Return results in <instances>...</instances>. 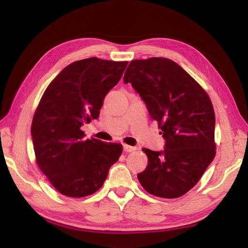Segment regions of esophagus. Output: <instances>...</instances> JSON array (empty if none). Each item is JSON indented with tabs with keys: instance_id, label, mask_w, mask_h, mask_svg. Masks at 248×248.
Wrapping results in <instances>:
<instances>
[{
	"instance_id": "1",
	"label": "esophagus",
	"mask_w": 248,
	"mask_h": 248,
	"mask_svg": "<svg viewBox=\"0 0 248 248\" xmlns=\"http://www.w3.org/2000/svg\"><path fill=\"white\" fill-rule=\"evenodd\" d=\"M135 149H136V147H134V146H129V145L124 144V150L125 152H132V151H134Z\"/></svg>"
}]
</instances>
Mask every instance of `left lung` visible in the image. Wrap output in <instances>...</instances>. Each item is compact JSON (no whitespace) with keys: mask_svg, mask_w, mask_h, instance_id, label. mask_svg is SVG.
Returning a JSON list of instances; mask_svg holds the SVG:
<instances>
[{"mask_svg":"<svg viewBox=\"0 0 248 248\" xmlns=\"http://www.w3.org/2000/svg\"><path fill=\"white\" fill-rule=\"evenodd\" d=\"M124 82L140 94L165 140L161 151L143 149L148 166L138 175L141 186L157 197L182 196L215 156L211 100L183 68L164 57L132 61Z\"/></svg>","mask_w":248,"mask_h":248,"instance_id":"8db88e82","label":"left lung"}]
</instances>
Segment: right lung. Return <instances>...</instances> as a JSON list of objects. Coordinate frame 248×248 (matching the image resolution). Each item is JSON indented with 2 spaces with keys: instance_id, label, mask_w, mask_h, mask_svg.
<instances>
[{
  "instance_id": "1",
  "label": "right lung",
  "mask_w": 248,
  "mask_h": 248,
  "mask_svg": "<svg viewBox=\"0 0 248 248\" xmlns=\"http://www.w3.org/2000/svg\"><path fill=\"white\" fill-rule=\"evenodd\" d=\"M127 65L98 57L72 62L50 83L40 100L31 129L36 162L65 196L96 193L123 152L120 144L85 140L81 127L99 117L104 97Z\"/></svg>"
}]
</instances>
